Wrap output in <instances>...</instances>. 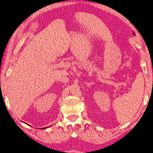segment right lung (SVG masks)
I'll list each match as a JSON object with an SVG mask.
<instances>
[{"label":"right lung","instance_id":"add662e5","mask_svg":"<svg viewBox=\"0 0 153 153\" xmlns=\"http://www.w3.org/2000/svg\"><path fill=\"white\" fill-rule=\"evenodd\" d=\"M43 128V129H44V128H46V127H45V128Z\"/></svg>","mask_w":153,"mask_h":153}]
</instances>
